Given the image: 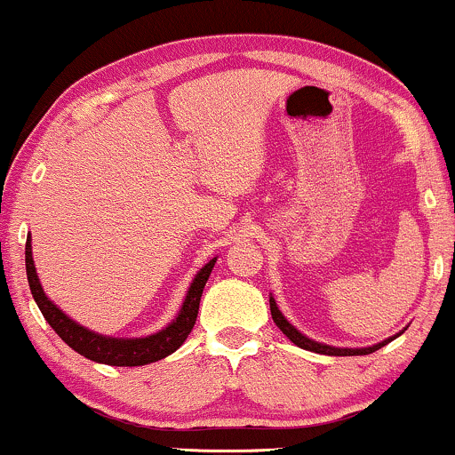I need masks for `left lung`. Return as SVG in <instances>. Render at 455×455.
<instances>
[{
    "label": "left lung",
    "instance_id": "1",
    "mask_svg": "<svg viewBox=\"0 0 455 455\" xmlns=\"http://www.w3.org/2000/svg\"><path fill=\"white\" fill-rule=\"evenodd\" d=\"M269 305H271V315H273V322H275L277 326H280V331L286 335L290 341L294 343V346L303 347V349H309V352H315V354H326V355H366L371 352H375V349L384 347L386 343H390L392 339H386V341H381L379 346H373V347H363V349H341V347H331V346H322V343L317 341H311V339H307L305 335H300V332L294 328L290 322L286 320V317L282 315V311L277 309L275 300H273V297L269 299Z\"/></svg>",
    "mask_w": 455,
    "mask_h": 455
}]
</instances>
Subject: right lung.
Masks as SVG:
<instances>
[{"label": "right lung", "mask_w": 455, "mask_h": 455, "mask_svg": "<svg viewBox=\"0 0 455 455\" xmlns=\"http://www.w3.org/2000/svg\"><path fill=\"white\" fill-rule=\"evenodd\" d=\"M213 265H216V259H212L204 269L196 273L193 283H190L188 294H186L184 299L182 309H180L178 317H175L167 328H163L161 332H155V335L144 339H112L97 335V332L86 331L84 326L76 324V322L69 320L57 305H52V300L46 299L42 283L37 280L34 256H31V239H27L25 245L27 280H29L31 294H34L42 315L46 317V322L52 326V331L57 332L74 352L92 360V363H101L109 366H144L165 358V355L173 354L175 349L182 346L196 322L201 294H204L205 282L207 277H210Z\"/></svg>", "instance_id": "obj_1"}]
</instances>
